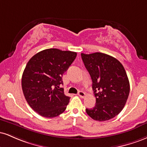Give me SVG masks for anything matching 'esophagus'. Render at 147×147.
Returning a JSON list of instances; mask_svg holds the SVG:
<instances>
[{
  "mask_svg": "<svg viewBox=\"0 0 147 147\" xmlns=\"http://www.w3.org/2000/svg\"><path fill=\"white\" fill-rule=\"evenodd\" d=\"M78 95L81 97V98H84V97L86 96V94H85V92H83V91H79Z\"/></svg>",
  "mask_w": 147,
  "mask_h": 147,
  "instance_id": "obj_1",
  "label": "esophagus"
}]
</instances>
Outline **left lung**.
<instances>
[{
  "instance_id": "8db88e82",
  "label": "left lung",
  "mask_w": 147,
  "mask_h": 147,
  "mask_svg": "<svg viewBox=\"0 0 147 147\" xmlns=\"http://www.w3.org/2000/svg\"><path fill=\"white\" fill-rule=\"evenodd\" d=\"M81 55L96 97L95 106L86 111L95 120H109L122 111L129 95V81L124 66L117 59L104 53Z\"/></svg>"
}]
</instances>
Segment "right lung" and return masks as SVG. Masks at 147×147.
Returning <instances> with one entry per match:
<instances>
[{
    "label": "right lung",
    "mask_w": 147,
    "mask_h": 147,
    "mask_svg": "<svg viewBox=\"0 0 147 147\" xmlns=\"http://www.w3.org/2000/svg\"><path fill=\"white\" fill-rule=\"evenodd\" d=\"M76 57L77 52L50 48L38 52L28 62L22 75V90L30 107L40 115L55 117L65 110L70 97L60 85Z\"/></svg>",
    "instance_id": "obj_1"
}]
</instances>
